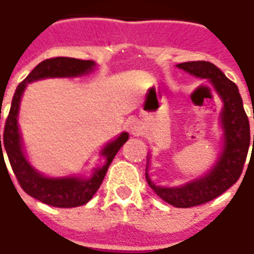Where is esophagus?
<instances>
[{"label": "esophagus", "mask_w": 254, "mask_h": 254, "mask_svg": "<svg viewBox=\"0 0 254 254\" xmlns=\"http://www.w3.org/2000/svg\"><path fill=\"white\" fill-rule=\"evenodd\" d=\"M127 130L130 131V134L133 135H139L142 133V125L137 119H130L127 124Z\"/></svg>", "instance_id": "obj_1"}]
</instances>
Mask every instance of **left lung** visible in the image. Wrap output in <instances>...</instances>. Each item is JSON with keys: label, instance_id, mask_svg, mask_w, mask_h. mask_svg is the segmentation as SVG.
<instances>
[{"label": "left lung", "instance_id": "1", "mask_svg": "<svg viewBox=\"0 0 254 254\" xmlns=\"http://www.w3.org/2000/svg\"><path fill=\"white\" fill-rule=\"evenodd\" d=\"M178 67L191 75L208 79L224 103L220 115L221 125L224 127V150L221 151L216 166L205 177L182 187H159L150 181L146 166L147 185L161 199L178 208H190L220 196L239 181L248 155L251 127L239 88L216 65L209 62L197 61L181 63Z\"/></svg>", "mask_w": 254, "mask_h": 254}]
</instances>
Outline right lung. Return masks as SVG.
I'll return each instance as SVG.
<instances>
[{
  "mask_svg": "<svg viewBox=\"0 0 254 254\" xmlns=\"http://www.w3.org/2000/svg\"><path fill=\"white\" fill-rule=\"evenodd\" d=\"M93 65L95 63L92 61H81L73 58L58 57L46 59L27 75L25 80L18 84L11 100V107L3 129V139H2L3 146H1L0 135V158L2 162H5V159H2L3 158L2 150H6L10 166L13 169L14 175L22 190L26 193H29L30 196L35 197L45 204L59 207V208H71L88 203L101 186L108 167L117 154V151L127 141L129 134L123 133L119 138L104 147L101 154L107 158V163L101 169L96 170L89 179H79V178H54L53 179V178L42 177L41 174L30 166L22 151L21 135L18 131L17 124L21 96L30 81L39 80L43 77L77 76L89 72L93 68Z\"/></svg>",
  "mask_w": 254,
  "mask_h": 254,
  "instance_id": "right-lung-1",
  "label": "right lung"
}]
</instances>
